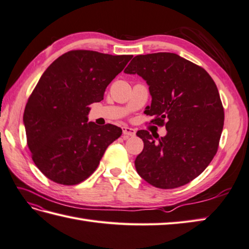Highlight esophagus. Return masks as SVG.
I'll return each instance as SVG.
<instances>
[{"label": "esophagus", "instance_id": "obj_1", "mask_svg": "<svg viewBox=\"0 0 249 249\" xmlns=\"http://www.w3.org/2000/svg\"><path fill=\"white\" fill-rule=\"evenodd\" d=\"M123 133H124V137H128V136H135V134H136V131H135V129L129 128V126H124V128H123Z\"/></svg>", "mask_w": 249, "mask_h": 249}]
</instances>
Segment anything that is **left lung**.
<instances>
[{"mask_svg":"<svg viewBox=\"0 0 249 249\" xmlns=\"http://www.w3.org/2000/svg\"><path fill=\"white\" fill-rule=\"evenodd\" d=\"M124 72L147 82L152 101L145 113L153 117L150 124L167 130L158 141L147 130L137 131L143 142L137 174L159 189L187 184L217 152L225 113L216 84L200 66L175 53L137 55Z\"/></svg>","mask_w":249,"mask_h":249,"instance_id":"8db88e82","label":"left lung"}]
</instances>
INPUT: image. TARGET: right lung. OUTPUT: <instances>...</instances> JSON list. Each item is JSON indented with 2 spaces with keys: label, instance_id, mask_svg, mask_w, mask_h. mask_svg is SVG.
<instances>
[{
  "label": "right lung",
  "instance_id": "obj_1",
  "mask_svg": "<svg viewBox=\"0 0 249 249\" xmlns=\"http://www.w3.org/2000/svg\"><path fill=\"white\" fill-rule=\"evenodd\" d=\"M132 57L72 50L43 72L27 100L23 123L33 161L48 179L63 185L81 183L123 133L114 124L87 123V115Z\"/></svg>",
  "mask_w": 249,
  "mask_h": 249
}]
</instances>
